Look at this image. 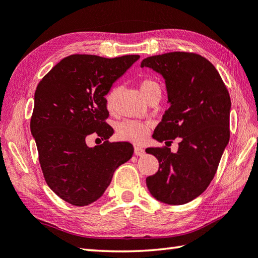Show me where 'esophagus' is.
Wrapping results in <instances>:
<instances>
[{
  "label": "esophagus",
  "mask_w": 258,
  "mask_h": 258,
  "mask_svg": "<svg viewBox=\"0 0 258 258\" xmlns=\"http://www.w3.org/2000/svg\"><path fill=\"white\" fill-rule=\"evenodd\" d=\"M134 154H135V156H138V157L144 156V154H145L144 149L141 148V147H138V145H135V147H134Z\"/></svg>",
  "instance_id": "obj_1"
}]
</instances>
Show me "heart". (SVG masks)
<instances>
[{
    "label": "heart",
    "instance_id": "b5f03b06",
    "mask_svg": "<svg viewBox=\"0 0 258 258\" xmlns=\"http://www.w3.org/2000/svg\"><path fill=\"white\" fill-rule=\"evenodd\" d=\"M140 89L143 93L144 98H147L150 93L153 91H161L160 86L158 82L151 79H145L141 83H140ZM119 87H113L110 89V91L107 93L106 96V107L108 110L114 109L116 97L118 95ZM151 127V123L150 121H141V120H133V119H125L120 123L117 124L116 126V134L117 137L125 141L131 142H142L149 133V130Z\"/></svg>",
    "mask_w": 258,
    "mask_h": 258
}]
</instances>
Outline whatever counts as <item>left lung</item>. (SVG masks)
I'll use <instances>...</instances> for the list:
<instances>
[{
	"label": "left lung",
	"mask_w": 258,
	"mask_h": 258,
	"mask_svg": "<svg viewBox=\"0 0 258 258\" xmlns=\"http://www.w3.org/2000/svg\"><path fill=\"white\" fill-rule=\"evenodd\" d=\"M141 68L161 74L170 104L153 139L171 143L180 138L176 153L167 147L145 150L159 161V170L147 178V186L160 202L188 203L208 188L229 142L230 96L217 69L199 54L150 56Z\"/></svg>",
	"instance_id": "left-lung-1"
}]
</instances>
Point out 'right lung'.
<instances>
[{"instance_id": "obj_1", "label": "right lung", "mask_w": 258, "mask_h": 258, "mask_svg": "<svg viewBox=\"0 0 258 258\" xmlns=\"http://www.w3.org/2000/svg\"><path fill=\"white\" fill-rule=\"evenodd\" d=\"M140 58L74 54L57 63L37 86L30 120L44 178L54 193L76 207L95 202L114 171L133 156L128 142H109L113 128L105 96ZM104 143L89 148L87 136Z\"/></svg>"}]
</instances>
